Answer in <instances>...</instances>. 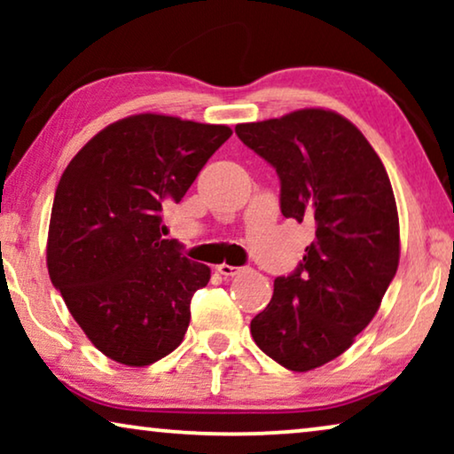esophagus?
I'll use <instances>...</instances> for the list:
<instances>
[{"instance_id": "obj_1", "label": "esophagus", "mask_w": 454, "mask_h": 454, "mask_svg": "<svg viewBox=\"0 0 454 454\" xmlns=\"http://www.w3.org/2000/svg\"><path fill=\"white\" fill-rule=\"evenodd\" d=\"M216 270H219V275H223V277H235L241 269H238V266H231V264L223 262V264L216 266Z\"/></svg>"}]
</instances>
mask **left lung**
<instances>
[{
    "label": "left lung",
    "instance_id": "8db88e82",
    "mask_svg": "<svg viewBox=\"0 0 454 454\" xmlns=\"http://www.w3.org/2000/svg\"><path fill=\"white\" fill-rule=\"evenodd\" d=\"M235 134L277 169L283 216L316 229L300 266L275 278L272 300L250 333L283 368H320L370 325L396 275L393 185L365 136L334 111L238 123Z\"/></svg>",
    "mask_w": 454,
    "mask_h": 454
}]
</instances>
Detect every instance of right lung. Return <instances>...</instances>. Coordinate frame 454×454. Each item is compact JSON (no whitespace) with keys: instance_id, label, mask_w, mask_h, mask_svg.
Masks as SVG:
<instances>
[{"instance_id":"right-lung-1","label":"right lung","mask_w":454,"mask_h":454,"mask_svg":"<svg viewBox=\"0 0 454 454\" xmlns=\"http://www.w3.org/2000/svg\"><path fill=\"white\" fill-rule=\"evenodd\" d=\"M231 128L140 114L80 148L55 190L47 238L53 287L90 343L142 368L179 347L207 264L163 239V204L179 202Z\"/></svg>"}]
</instances>
